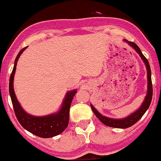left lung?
<instances>
[{
  "label": "left lung",
  "mask_w": 161,
  "mask_h": 161,
  "mask_svg": "<svg viewBox=\"0 0 161 161\" xmlns=\"http://www.w3.org/2000/svg\"><path fill=\"white\" fill-rule=\"evenodd\" d=\"M125 42H126L127 43L130 45L131 47H133L134 49L136 50V52L139 55V56L141 57V59H143V61L144 62L145 66L147 68V95L145 97V99L143 101V102L142 103L141 106L139 108V109L136 110V112H134L133 114H130L129 116H127L126 118L124 119H110V118H107L106 116H103L102 114H101L99 112L93 107V106L92 104H90L91 108L93 109V113L95 114V115L97 116L99 120L102 122L103 124L106 125L108 126H110V127H115V128H128L130 126H133L135 123H136L139 119L143 117V115L144 114L145 112L147 111V109H148L149 106H150L151 102H152V98H153V84H152V73H151V68L150 65H149L148 61L146 59L144 55H143V53L141 52V50L139 49V47L136 45L135 42H129V41L126 40L125 39Z\"/></svg>",
  "instance_id": "left-lung-1"
}]
</instances>
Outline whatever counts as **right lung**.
I'll list each match as a JSON object with an SVG mask.
<instances>
[{"label":"right lung","instance_id":"obj_1","mask_svg":"<svg viewBox=\"0 0 161 161\" xmlns=\"http://www.w3.org/2000/svg\"><path fill=\"white\" fill-rule=\"evenodd\" d=\"M25 48L26 47H24L23 49L21 50L17 55L12 73L9 78L8 89H9V94L14 106V113L20 124L29 132L41 138L54 137L62 133L68 126L71 103L72 102L73 97L76 94V89L71 90L66 93V96L62 103V106L56 113L42 116V117L33 116L26 113L18 102L14 90V78L16 71L17 63L20 55Z\"/></svg>","mask_w":161,"mask_h":161}]
</instances>
